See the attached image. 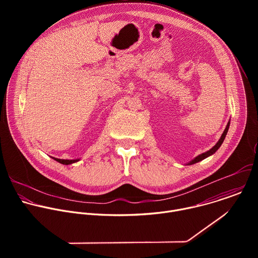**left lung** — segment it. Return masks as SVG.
<instances>
[{"label": "left lung", "instance_id": "1", "mask_svg": "<svg viewBox=\"0 0 258 258\" xmlns=\"http://www.w3.org/2000/svg\"><path fill=\"white\" fill-rule=\"evenodd\" d=\"M229 127H230V122H228L226 130L224 131V133H223L222 137H220V139H219V141L216 143V145H215V146H213L212 148H211L209 151H207V152H205V153H202V154H200L199 156H197V157H196L194 160H192L189 164L197 163V162H199V161H201V160L205 159L206 157H208V156L212 155L213 153H215V152H216V150H218L219 147L222 146V144H223V142H224V140H225V138H226V136H227V133H228V131H229Z\"/></svg>", "mask_w": 258, "mask_h": 258}]
</instances>
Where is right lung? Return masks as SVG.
Listing matches in <instances>:
<instances>
[{
  "mask_svg": "<svg viewBox=\"0 0 258 258\" xmlns=\"http://www.w3.org/2000/svg\"><path fill=\"white\" fill-rule=\"evenodd\" d=\"M53 159H55L56 161H58V162H60V163H62V164H66V165L71 164V163H75V162L79 161V159H75V160H66V159H58V158H54V157H53Z\"/></svg>",
  "mask_w": 258,
  "mask_h": 258,
  "instance_id": "right-lung-1",
  "label": "right lung"
}]
</instances>
